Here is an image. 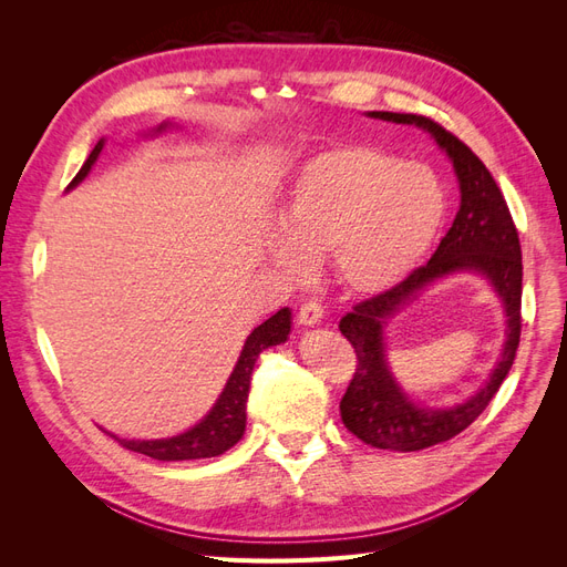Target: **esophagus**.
<instances>
[{"mask_svg":"<svg viewBox=\"0 0 567 567\" xmlns=\"http://www.w3.org/2000/svg\"><path fill=\"white\" fill-rule=\"evenodd\" d=\"M298 317H300L302 326H317L323 319V307L317 300H307V302H302Z\"/></svg>","mask_w":567,"mask_h":567,"instance_id":"1","label":"esophagus"}]
</instances>
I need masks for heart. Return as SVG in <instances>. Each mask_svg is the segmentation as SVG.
<instances>
[{"mask_svg": "<svg viewBox=\"0 0 567 567\" xmlns=\"http://www.w3.org/2000/svg\"><path fill=\"white\" fill-rule=\"evenodd\" d=\"M447 208L435 169L369 144H340L298 167L267 250L290 277H302L312 255L329 252L342 288L379 296L423 262Z\"/></svg>", "mask_w": 567, "mask_h": 567, "instance_id": "obj_1", "label": "heart"}]
</instances>
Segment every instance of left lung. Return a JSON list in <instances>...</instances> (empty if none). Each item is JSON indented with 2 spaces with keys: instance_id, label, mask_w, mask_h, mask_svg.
I'll return each instance as SVG.
<instances>
[{
  "instance_id": "obj_1",
  "label": "left lung",
  "mask_w": 567,
  "mask_h": 567,
  "mask_svg": "<svg viewBox=\"0 0 567 567\" xmlns=\"http://www.w3.org/2000/svg\"><path fill=\"white\" fill-rule=\"evenodd\" d=\"M373 120L394 125H414L427 132L447 153L458 179L461 205L454 225L442 238L427 265L385 293L359 302L340 319V333L357 352V371L340 400V419L348 431L375 450L419 452L458 435L483 414L489 400L508 375L520 342V296H523V257L516 225L508 205L489 169L475 153L458 142L435 120L414 113L369 111ZM454 272H480L488 279L503 300L507 317V338L491 379L468 401L454 408H421L399 388L386 364L384 329L433 282Z\"/></svg>"
}]
</instances>
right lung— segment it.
Masks as SVG:
<instances>
[{
    "instance_id": "1",
    "label": "right lung",
    "mask_w": 567,
    "mask_h": 567,
    "mask_svg": "<svg viewBox=\"0 0 567 567\" xmlns=\"http://www.w3.org/2000/svg\"><path fill=\"white\" fill-rule=\"evenodd\" d=\"M173 127H177V125L161 123L148 134L158 136L165 130H173ZM104 142L106 140H99V144L90 153V158L84 161L80 173L75 175V179L68 188H75L84 177L92 173L99 153H101V148H104ZM290 323H293V317H290L288 307H284V310H279L277 315L257 326V329L246 338L244 350H241V354H238V362L229 375L225 390L219 392V398L213 404V409L194 427H188V431H184L175 437H163V440H125V437H117L111 433L109 435L123 444L125 450L140 452V454H146V456L158 458V461H192V458H210V456L225 454L246 433V402H248L250 375H252V367L257 362V357H260L262 350L286 342L288 333H290Z\"/></svg>"
}]
</instances>
